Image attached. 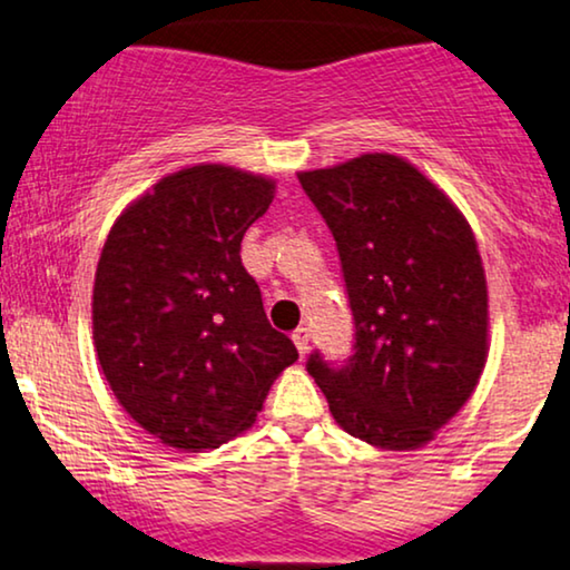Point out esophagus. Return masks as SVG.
<instances>
[{"instance_id":"1","label":"esophagus","mask_w":570,"mask_h":570,"mask_svg":"<svg viewBox=\"0 0 570 570\" xmlns=\"http://www.w3.org/2000/svg\"><path fill=\"white\" fill-rule=\"evenodd\" d=\"M292 342H294V347H297L299 357H305L307 350H309V328H297V331H294Z\"/></svg>"}]
</instances>
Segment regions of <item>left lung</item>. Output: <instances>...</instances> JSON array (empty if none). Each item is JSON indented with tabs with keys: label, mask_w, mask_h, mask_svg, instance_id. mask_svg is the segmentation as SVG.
I'll use <instances>...</instances> for the list:
<instances>
[{
	"label": "left lung",
	"mask_w": 570,
	"mask_h": 570,
	"mask_svg": "<svg viewBox=\"0 0 570 570\" xmlns=\"http://www.w3.org/2000/svg\"><path fill=\"white\" fill-rule=\"evenodd\" d=\"M336 239L355 355L307 373L334 421L373 446L429 444L471 400L489 355V294L458 205L405 157L365 153L297 173Z\"/></svg>",
	"instance_id": "obj_1"
}]
</instances>
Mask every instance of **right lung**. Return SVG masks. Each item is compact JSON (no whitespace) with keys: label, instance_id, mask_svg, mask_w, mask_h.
<instances>
[{"label":"right lung","instance_id":"1","mask_svg":"<svg viewBox=\"0 0 570 570\" xmlns=\"http://www.w3.org/2000/svg\"><path fill=\"white\" fill-rule=\"evenodd\" d=\"M273 197L268 176L199 163L160 178L107 234L94 350L115 400L173 450H215L247 431L297 360L239 255Z\"/></svg>","mask_w":570,"mask_h":570}]
</instances>
